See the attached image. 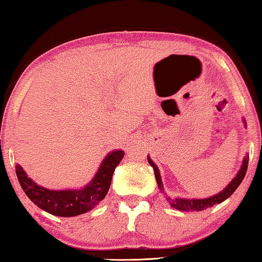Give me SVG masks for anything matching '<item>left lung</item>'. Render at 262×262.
<instances>
[{"label":"left lung","instance_id":"left-lung-1","mask_svg":"<svg viewBox=\"0 0 262 262\" xmlns=\"http://www.w3.org/2000/svg\"><path fill=\"white\" fill-rule=\"evenodd\" d=\"M242 121H243V125H245V127H247L246 120L242 119ZM248 161H249V156L248 154H247L246 157L242 161L241 168H239V170L237 171V174H236V177L229 182L228 186L223 189V191H221L220 193H217V194H214L212 196H209V198L188 199V198H179V196L178 198H170V196L166 195L159 168H157L156 164L154 163V161L150 159V156H148V162L150 166L154 168V173H155L156 182H157V186H159L160 191L163 193L164 196H166V199L168 200V203L170 204V206L173 207V209H177L179 211H186V212H187V211H203L207 209V207L216 205V204H221L223 203L225 199H228L229 196L236 191V188L238 187L243 179H245L247 168H248Z\"/></svg>","mask_w":262,"mask_h":262}]
</instances>
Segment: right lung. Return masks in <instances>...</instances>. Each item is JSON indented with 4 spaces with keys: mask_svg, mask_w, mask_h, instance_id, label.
Instances as JSON below:
<instances>
[{
    "mask_svg": "<svg viewBox=\"0 0 262 262\" xmlns=\"http://www.w3.org/2000/svg\"><path fill=\"white\" fill-rule=\"evenodd\" d=\"M123 157V150H113L107 154L94 178L82 188L49 189L28 178L20 164L15 166V171L21 188L38 207L58 217H74L94 209L105 198L114 169Z\"/></svg>",
    "mask_w": 262,
    "mask_h": 262,
    "instance_id": "1",
    "label": "right lung"
}]
</instances>
